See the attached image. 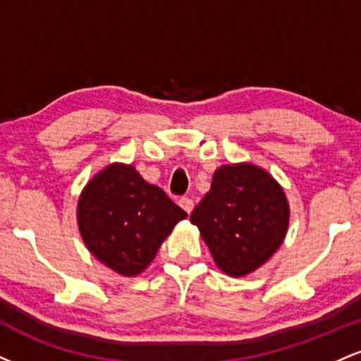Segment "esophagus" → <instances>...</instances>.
<instances>
[{
	"label": "esophagus",
	"instance_id": "obj_1",
	"mask_svg": "<svg viewBox=\"0 0 361 361\" xmlns=\"http://www.w3.org/2000/svg\"><path fill=\"white\" fill-rule=\"evenodd\" d=\"M178 204H180V207H181V209L185 210L186 214H192L193 205H195L192 198H188V197H181V198H180V202H178Z\"/></svg>",
	"mask_w": 361,
	"mask_h": 361
}]
</instances>
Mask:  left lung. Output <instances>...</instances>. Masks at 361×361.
<instances>
[{
	"mask_svg": "<svg viewBox=\"0 0 361 361\" xmlns=\"http://www.w3.org/2000/svg\"><path fill=\"white\" fill-rule=\"evenodd\" d=\"M224 273L244 276L267 263L283 243L288 204L264 169L229 164L214 173L210 192L190 215Z\"/></svg>",
	"mask_w": 361,
	"mask_h": 361,
	"instance_id": "8db88e82",
	"label": "left lung"
}]
</instances>
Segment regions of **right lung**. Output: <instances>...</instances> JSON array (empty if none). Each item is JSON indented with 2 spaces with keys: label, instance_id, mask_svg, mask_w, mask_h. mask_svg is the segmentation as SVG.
<instances>
[{
  "label": "right lung",
  "instance_id": "add662e5",
  "mask_svg": "<svg viewBox=\"0 0 361 361\" xmlns=\"http://www.w3.org/2000/svg\"><path fill=\"white\" fill-rule=\"evenodd\" d=\"M186 212L134 166L110 164L86 185L78 226L91 255L114 271L134 276L154 259Z\"/></svg>",
  "mask_w": 361,
  "mask_h": 361
}]
</instances>
